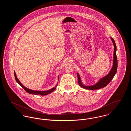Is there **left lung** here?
Segmentation results:
<instances>
[{"label":"left lung","instance_id":"obj_1","mask_svg":"<svg viewBox=\"0 0 131 131\" xmlns=\"http://www.w3.org/2000/svg\"><path fill=\"white\" fill-rule=\"evenodd\" d=\"M111 39L112 40V43L114 45V54H113V66L112 68L111 69L110 73L102 79H101L99 81H98L96 84L92 86H85L83 85L81 83V78L80 75L78 73H77L78 75V83L81 87L84 88L86 89L89 90H96L99 89L101 88L106 86L112 80L114 76L116 74L117 69V59L116 56V46L115 44V42L113 39L111 37Z\"/></svg>","mask_w":131,"mask_h":131}]
</instances>
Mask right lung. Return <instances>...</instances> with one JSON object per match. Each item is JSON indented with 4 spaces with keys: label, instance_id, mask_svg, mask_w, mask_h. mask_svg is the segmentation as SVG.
Segmentation results:
<instances>
[{
    "label": "right lung",
    "instance_id": "right-lung-1",
    "mask_svg": "<svg viewBox=\"0 0 131 131\" xmlns=\"http://www.w3.org/2000/svg\"><path fill=\"white\" fill-rule=\"evenodd\" d=\"M14 75H15V78L16 81H17V82L19 83V84L21 87H23V88L25 90V91H26L27 92H28V93L29 94H34V95H42V96L46 95H48V94H50V93H51V92H53V91L56 89V87L57 86V84H56V85L55 86V87L52 88V89H50L49 90H47V91H34V90H32L29 89H28V88H26V87H25V86H24V85H23L20 83V82L19 81L18 79L17 78V76H16V73H15V72H14Z\"/></svg>",
    "mask_w": 131,
    "mask_h": 131
}]
</instances>
